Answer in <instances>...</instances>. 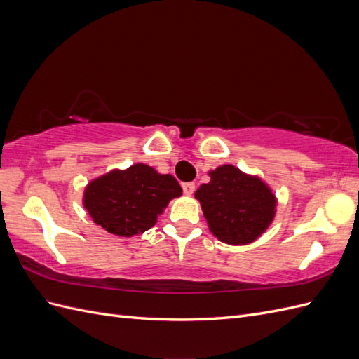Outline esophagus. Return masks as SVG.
Listing matches in <instances>:
<instances>
[{"label": "esophagus", "mask_w": 359, "mask_h": 359, "mask_svg": "<svg viewBox=\"0 0 359 359\" xmlns=\"http://www.w3.org/2000/svg\"><path fill=\"white\" fill-rule=\"evenodd\" d=\"M194 182H184L182 184V191L184 194H187V196H191V194L194 193Z\"/></svg>", "instance_id": "34e87169"}]
</instances>
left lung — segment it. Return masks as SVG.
Returning a JSON list of instances; mask_svg holds the SVG:
<instances>
[{
    "mask_svg": "<svg viewBox=\"0 0 359 359\" xmlns=\"http://www.w3.org/2000/svg\"><path fill=\"white\" fill-rule=\"evenodd\" d=\"M210 177L194 193L210 231L226 244L253 243L274 220L276 194L262 180L232 165L219 166Z\"/></svg>",
    "mask_w": 359,
    "mask_h": 359,
    "instance_id": "obj_1",
    "label": "left lung"
}]
</instances>
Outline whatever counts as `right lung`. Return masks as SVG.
<instances>
[{"instance_id":"obj_1","label":"right lung","mask_w":359,"mask_h":359,"mask_svg":"<svg viewBox=\"0 0 359 359\" xmlns=\"http://www.w3.org/2000/svg\"><path fill=\"white\" fill-rule=\"evenodd\" d=\"M181 194V186L169 173L137 163L93 180L85 187L83 206L109 233L133 236L151 229L170 199Z\"/></svg>"}]
</instances>
